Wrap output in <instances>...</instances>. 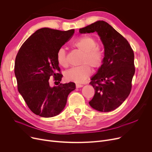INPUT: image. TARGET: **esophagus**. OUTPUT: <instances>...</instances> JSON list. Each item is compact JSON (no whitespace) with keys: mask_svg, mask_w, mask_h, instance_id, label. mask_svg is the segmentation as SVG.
Masks as SVG:
<instances>
[{"mask_svg":"<svg viewBox=\"0 0 152 152\" xmlns=\"http://www.w3.org/2000/svg\"><path fill=\"white\" fill-rule=\"evenodd\" d=\"M84 86L82 84H76V87L77 88H80V87H83Z\"/></svg>","mask_w":152,"mask_h":152,"instance_id":"obj_1","label":"esophagus"}]
</instances>
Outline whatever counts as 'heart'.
<instances>
[{"label": "heart", "instance_id": "b5f03b06", "mask_svg": "<svg viewBox=\"0 0 152 152\" xmlns=\"http://www.w3.org/2000/svg\"><path fill=\"white\" fill-rule=\"evenodd\" d=\"M73 46L83 52L81 64L66 70L64 76L67 81L82 83L91 74V69L100 68L104 60V53L102 47L97 44L95 39L91 36H83L77 39L73 43ZM57 61L61 66L68 65L66 51L64 48H60L57 52Z\"/></svg>", "mask_w": 152, "mask_h": 152}]
</instances>
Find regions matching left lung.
<instances>
[{"label": "left lung", "mask_w": 152, "mask_h": 152, "mask_svg": "<svg viewBox=\"0 0 152 152\" xmlns=\"http://www.w3.org/2000/svg\"><path fill=\"white\" fill-rule=\"evenodd\" d=\"M97 32L104 45L103 64L90 83L95 94L89 102L92 108L108 112L120 106L128 97L135 73L134 54L128 41L104 21L79 29V33Z\"/></svg>", "instance_id": "8db88e82"}]
</instances>
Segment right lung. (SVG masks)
I'll return each mask as SVG.
<instances>
[{
  "label": "right lung",
  "instance_id": "right-lung-1",
  "mask_svg": "<svg viewBox=\"0 0 152 152\" xmlns=\"http://www.w3.org/2000/svg\"><path fill=\"white\" fill-rule=\"evenodd\" d=\"M75 29L62 31L48 28L37 30L23 43L15 58V75L18 90L29 108L41 117L60 114L74 83L50 87L49 79L60 83L63 75L57 61V52L73 36Z\"/></svg>",
  "mask_w": 152,
  "mask_h": 152
}]
</instances>
